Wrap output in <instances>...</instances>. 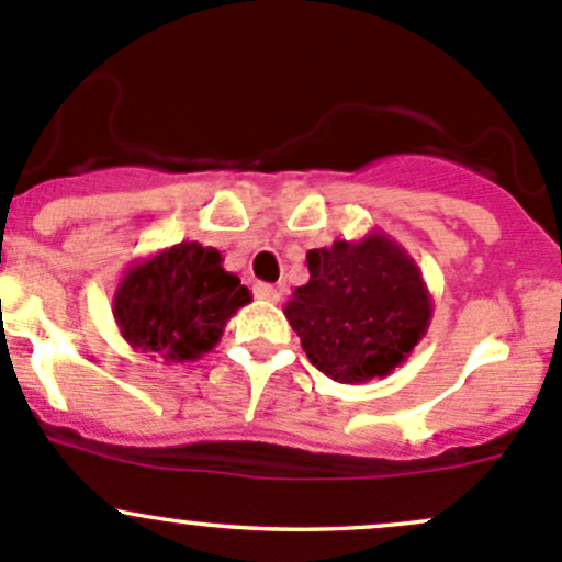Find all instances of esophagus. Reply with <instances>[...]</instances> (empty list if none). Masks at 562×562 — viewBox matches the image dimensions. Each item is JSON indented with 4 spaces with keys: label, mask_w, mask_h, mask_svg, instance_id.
I'll return each mask as SVG.
<instances>
[{
    "label": "esophagus",
    "mask_w": 562,
    "mask_h": 562,
    "mask_svg": "<svg viewBox=\"0 0 562 562\" xmlns=\"http://www.w3.org/2000/svg\"><path fill=\"white\" fill-rule=\"evenodd\" d=\"M252 291H255V296L263 299V302H280V288L269 285V282H258Z\"/></svg>",
    "instance_id": "obj_1"
}]
</instances>
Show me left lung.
<instances>
[{"label": "left lung", "instance_id": "8db88e82", "mask_svg": "<svg viewBox=\"0 0 562 562\" xmlns=\"http://www.w3.org/2000/svg\"><path fill=\"white\" fill-rule=\"evenodd\" d=\"M310 280L285 317L323 375L339 383L386 378L407 361L432 321L422 269L383 231L307 252Z\"/></svg>", "mask_w": 562, "mask_h": 562}]
</instances>
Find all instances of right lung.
Instances as JSON below:
<instances>
[{"label": "right lung", "instance_id": "1", "mask_svg": "<svg viewBox=\"0 0 562 562\" xmlns=\"http://www.w3.org/2000/svg\"><path fill=\"white\" fill-rule=\"evenodd\" d=\"M249 302L252 293L223 269L220 249L179 241L124 271L113 293V321L133 350L184 364L209 353L225 323Z\"/></svg>", "mask_w": 562, "mask_h": 562}]
</instances>
